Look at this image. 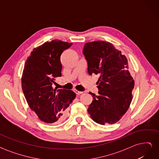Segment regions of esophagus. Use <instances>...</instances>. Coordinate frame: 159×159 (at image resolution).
I'll return each instance as SVG.
<instances>
[{
    "instance_id": "esophagus-1",
    "label": "esophagus",
    "mask_w": 159,
    "mask_h": 159,
    "mask_svg": "<svg viewBox=\"0 0 159 159\" xmlns=\"http://www.w3.org/2000/svg\"><path fill=\"white\" fill-rule=\"evenodd\" d=\"M74 92L76 93V95H80L81 93H83L82 91H78V90H76V89L74 90Z\"/></svg>"
}]
</instances>
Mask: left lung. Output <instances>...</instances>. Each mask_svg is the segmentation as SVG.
<instances>
[{
	"instance_id": "1",
	"label": "left lung",
	"mask_w": 159,
	"mask_h": 159,
	"mask_svg": "<svg viewBox=\"0 0 159 159\" xmlns=\"http://www.w3.org/2000/svg\"><path fill=\"white\" fill-rule=\"evenodd\" d=\"M83 53L88 61L89 75H99V95L93 96L88 111L100 125L114 124L127 112L133 99L134 81L129 71L127 57L111 43H85Z\"/></svg>"
}]
</instances>
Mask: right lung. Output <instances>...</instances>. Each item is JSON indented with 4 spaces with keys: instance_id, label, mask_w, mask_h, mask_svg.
I'll use <instances>...</instances> for the list:
<instances>
[{
    "instance_id": "1",
    "label": "right lung",
    "mask_w": 159,
    "mask_h": 159,
    "mask_svg": "<svg viewBox=\"0 0 159 159\" xmlns=\"http://www.w3.org/2000/svg\"><path fill=\"white\" fill-rule=\"evenodd\" d=\"M71 45L58 40L45 42L34 48L25 62L21 78L24 95L30 109L47 123L63 121L67 108L75 98L73 91L52 85L61 75L62 52Z\"/></svg>"
}]
</instances>
